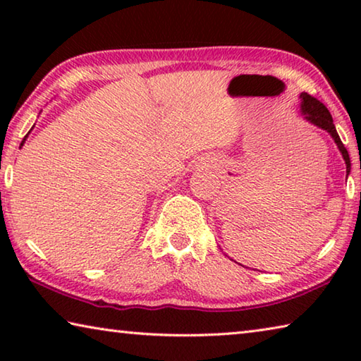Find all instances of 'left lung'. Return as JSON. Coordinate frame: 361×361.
Instances as JSON below:
<instances>
[{"instance_id":"8db88e82","label":"left lung","mask_w":361,"mask_h":361,"mask_svg":"<svg viewBox=\"0 0 361 361\" xmlns=\"http://www.w3.org/2000/svg\"><path fill=\"white\" fill-rule=\"evenodd\" d=\"M301 109H302V114L304 118L307 119L309 122H312V124L322 127V129H325L326 132H329V135L334 138L336 145H338L339 151L342 152V157H344L345 161V166H347V173L350 172V157H349V152H347L344 143L341 142V138L338 135V132H336V127L333 124V118L331 114H329L328 108L323 105L320 100H317L315 97L309 95V94H301Z\"/></svg>"}]
</instances>
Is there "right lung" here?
<instances>
[{"instance_id": "obj_1", "label": "right lung", "mask_w": 361, "mask_h": 361, "mask_svg": "<svg viewBox=\"0 0 361 361\" xmlns=\"http://www.w3.org/2000/svg\"><path fill=\"white\" fill-rule=\"evenodd\" d=\"M23 140H25V138H23ZM22 145H23V142H22Z\"/></svg>"}]
</instances>
